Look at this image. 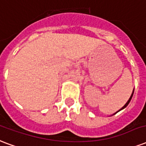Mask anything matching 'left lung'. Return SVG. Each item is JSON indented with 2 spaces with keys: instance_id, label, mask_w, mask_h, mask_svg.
<instances>
[{
  "instance_id": "obj_1",
  "label": "left lung",
  "mask_w": 146,
  "mask_h": 146,
  "mask_svg": "<svg viewBox=\"0 0 146 146\" xmlns=\"http://www.w3.org/2000/svg\"><path fill=\"white\" fill-rule=\"evenodd\" d=\"M133 93H134V90H133V92H132V93H131V97H130V98H129V100H128V102H127L125 103V106H124L123 107H122V108H121V109H120V110L118 111H121V109H123V108H125V107H127V106H128V105H129V102H130V101H131V98H132V95H133ZM118 111H117V112H118Z\"/></svg>"
}]
</instances>
